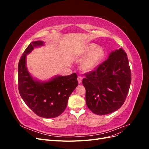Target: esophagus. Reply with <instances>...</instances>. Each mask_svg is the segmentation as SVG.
<instances>
[{
    "instance_id": "34e87169",
    "label": "esophagus",
    "mask_w": 149,
    "mask_h": 149,
    "mask_svg": "<svg viewBox=\"0 0 149 149\" xmlns=\"http://www.w3.org/2000/svg\"><path fill=\"white\" fill-rule=\"evenodd\" d=\"M82 80H83V78L81 77V76H78V81L79 84L82 83Z\"/></svg>"
}]
</instances>
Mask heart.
<instances>
[{
	"instance_id": "b5f03b06",
	"label": "heart",
	"mask_w": 149,
	"mask_h": 149,
	"mask_svg": "<svg viewBox=\"0 0 149 149\" xmlns=\"http://www.w3.org/2000/svg\"><path fill=\"white\" fill-rule=\"evenodd\" d=\"M83 56H86L81 63V68L85 71H91L100 65L105 56L103 47L91 43L86 45L81 52Z\"/></svg>"
}]
</instances>
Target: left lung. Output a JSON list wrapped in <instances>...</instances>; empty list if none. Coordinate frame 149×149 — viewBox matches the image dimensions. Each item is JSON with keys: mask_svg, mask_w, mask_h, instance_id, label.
Returning a JSON list of instances; mask_svg holds the SVG:
<instances>
[{"mask_svg": "<svg viewBox=\"0 0 149 149\" xmlns=\"http://www.w3.org/2000/svg\"><path fill=\"white\" fill-rule=\"evenodd\" d=\"M131 73L125 52L112 51L96 70L86 74V103L93 113L105 115L123 106L129 92Z\"/></svg>", "mask_w": 149, "mask_h": 149, "instance_id": "1", "label": "left lung"}]
</instances>
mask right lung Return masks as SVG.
Listing matches in <instances>:
<instances>
[{
	"label": "right lung",
	"instance_id": "add662e5",
	"mask_svg": "<svg viewBox=\"0 0 149 149\" xmlns=\"http://www.w3.org/2000/svg\"><path fill=\"white\" fill-rule=\"evenodd\" d=\"M45 45L43 41L30 43L22 55L18 66V81L20 96L30 109L40 117L54 118L65 110L71 94L78 85L76 73L56 75L41 81L31 75L26 66V55L33 49Z\"/></svg>",
	"mask_w": 149,
	"mask_h": 149
}]
</instances>
